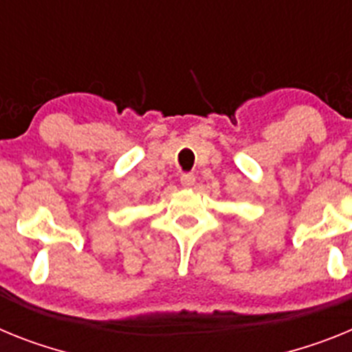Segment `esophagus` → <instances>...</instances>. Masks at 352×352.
<instances>
[{"instance_id":"obj_1","label":"esophagus","mask_w":352,"mask_h":352,"mask_svg":"<svg viewBox=\"0 0 352 352\" xmlns=\"http://www.w3.org/2000/svg\"><path fill=\"white\" fill-rule=\"evenodd\" d=\"M195 179H197L195 173H182L180 175V184L184 186V188H191L195 184Z\"/></svg>"}]
</instances>
